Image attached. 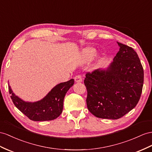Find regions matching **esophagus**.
I'll return each mask as SVG.
<instances>
[{"instance_id":"obj_1","label":"esophagus","mask_w":152,"mask_h":152,"mask_svg":"<svg viewBox=\"0 0 152 152\" xmlns=\"http://www.w3.org/2000/svg\"><path fill=\"white\" fill-rule=\"evenodd\" d=\"M75 81L76 82H81L82 81V77H81L80 75H77L75 77Z\"/></svg>"}]
</instances>
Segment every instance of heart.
Segmentation results:
<instances>
[{"label": "heart", "instance_id": "obj_1", "mask_svg": "<svg viewBox=\"0 0 152 152\" xmlns=\"http://www.w3.org/2000/svg\"><path fill=\"white\" fill-rule=\"evenodd\" d=\"M84 55L87 59L90 60L95 55V50L93 49H91V48L87 49L84 51Z\"/></svg>", "mask_w": 152, "mask_h": 152}]
</instances>
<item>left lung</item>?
I'll use <instances>...</instances> for the list:
<instances>
[{"label": "left lung", "instance_id": "obj_1", "mask_svg": "<svg viewBox=\"0 0 152 152\" xmlns=\"http://www.w3.org/2000/svg\"><path fill=\"white\" fill-rule=\"evenodd\" d=\"M119 50L107 70L85 75L87 105L97 118L118 119L137 105L142 90L144 71L134 49L118 42Z\"/></svg>", "mask_w": 152, "mask_h": 152}]
</instances>
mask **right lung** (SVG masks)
<instances>
[{
    "instance_id": "right-lung-1",
    "label": "right lung",
    "mask_w": 152,
    "mask_h": 152,
    "mask_svg": "<svg viewBox=\"0 0 152 152\" xmlns=\"http://www.w3.org/2000/svg\"><path fill=\"white\" fill-rule=\"evenodd\" d=\"M75 81L71 79L54 87L44 99L34 103L25 102L15 96L9 86V92L14 104L28 118L34 121H45L57 118L63 110L66 93Z\"/></svg>"
}]
</instances>
